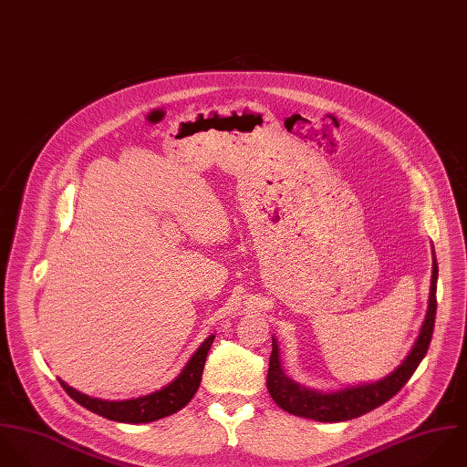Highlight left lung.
I'll return each instance as SVG.
<instances>
[{
    "label": "left lung",
    "mask_w": 467,
    "mask_h": 467,
    "mask_svg": "<svg viewBox=\"0 0 467 467\" xmlns=\"http://www.w3.org/2000/svg\"><path fill=\"white\" fill-rule=\"evenodd\" d=\"M433 254V271H431V283H430V299L428 310L420 327V332L404 358V361L386 377L365 382L356 386H347L336 391H317L312 388H305L292 380L286 373L283 372L280 359V348L276 337H273V354L269 359V373H267V388L275 402L281 410L303 417L312 419L317 422H343L350 419H358L386 400H389L413 375L420 361L424 359L435 327V314H437V278H439V265Z\"/></svg>",
    "instance_id": "1"
}]
</instances>
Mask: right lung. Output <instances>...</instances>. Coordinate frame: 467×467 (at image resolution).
<instances>
[{
  "mask_svg": "<svg viewBox=\"0 0 467 467\" xmlns=\"http://www.w3.org/2000/svg\"><path fill=\"white\" fill-rule=\"evenodd\" d=\"M213 339H214V336H209L196 348V352L189 358L186 367L170 384H166L161 389H155L148 395L137 397V399L102 400V399H95V397L78 391L76 388L68 386L61 379H59V382L65 388V391L78 404H81L83 408L90 410L92 413H97V415H100L108 420L126 422V424L153 422V420H159V419H164L168 415L177 413L192 399V395L196 393V389L200 386L205 358H207V352L213 345Z\"/></svg>",
  "mask_w": 467,
  "mask_h": 467,
  "instance_id": "1",
  "label": "right lung"
}]
</instances>
